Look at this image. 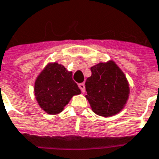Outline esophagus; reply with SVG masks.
<instances>
[{"mask_svg": "<svg viewBox=\"0 0 159 159\" xmlns=\"http://www.w3.org/2000/svg\"><path fill=\"white\" fill-rule=\"evenodd\" d=\"M78 86H79L82 93H85V85H84V83H80Z\"/></svg>", "mask_w": 159, "mask_h": 159, "instance_id": "obj_1", "label": "esophagus"}]
</instances>
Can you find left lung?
<instances>
[{
	"label": "left lung",
	"instance_id": "8db88e82",
	"mask_svg": "<svg viewBox=\"0 0 159 159\" xmlns=\"http://www.w3.org/2000/svg\"><path fill=\"white\" fill-rule=\"evenodd\" d=\"M91 72L85 83V97L92 111L105 117L119 113L125 107L130 92L123 70L113 60H109L92 66Z\"/></svg>",
	"mask_w": 159,
	"mask_h": 159
}]
</instances>
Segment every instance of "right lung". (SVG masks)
I'll return each mask as SVG.
<instances>
[{
    "label": "right lung",
    "instance_id": "add662e5",
    "mask_svg": "<svg viewBox=\"0 0 159 159\" xmlns=\"http://www.w3.org/2000/svg\"><path fill=\"white\" fill-rule=\"evenodd\" d=\"M34 93L37 103L48 114L60 113L81 90L72 79V72L59 63H48L36 77Z\"/></svg>",
    "mask_w": 159,
    "mask_h": 159
}]
</instances>
